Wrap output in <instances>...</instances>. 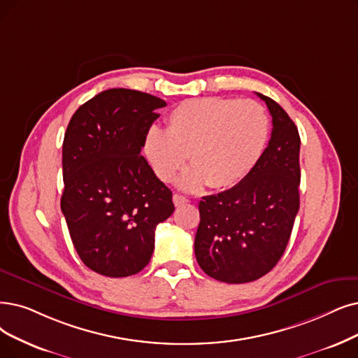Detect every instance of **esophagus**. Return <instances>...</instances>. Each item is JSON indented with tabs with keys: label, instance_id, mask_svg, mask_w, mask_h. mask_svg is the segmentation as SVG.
<instances>
[{
	"label": "esophagus",
	"instance_id": "34e87169",
	"mask_svg": "<svg viewBox=\"0 0 358 358\" xmlns=\"http://www.w3.org/2000/svg\"><path fill=\"white\" fill-rule=\"evenodd\" d=\"M188 201H189V199H188L187 196L180 195V194H175V195H173V203H175V206H176V207L183 206V204H187Z\"/></svg>",
	"mask_w": 358,
	"mask_h": 358
}]
</instances>
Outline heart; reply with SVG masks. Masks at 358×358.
Returning <instances> with one entry per match:
<instances>
[{"mask_svg": "<svg viewBox=\"0 0 358 358\" xmlns=\"http://www.w3.org/2000/svg\"><path fill=\"white\" fill-rule=\"evenodd\" d=\"M270 136L266 110L252 99L203 96L178 104L166 117V131L152 126L144 152L155 175L173 180L185 162L192 166L182 188L229 189L262 160Z\"/></svg>", "mask_w": 358, "mask_h": 358, "instance_id": "b5f03b06", "label": "heart"}]
</instances>
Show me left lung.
Returning a JSON list of instances; mask_svg holds the SVG:
<instances>
[{
    "instance_id": "1",
    "label": "left lung",
    "mask_w": 358,
    "mask_h": 358,
    "mask_svg": "<svg viewBox=\"0 0 358 358\" xmlns=\"http://www.w3.org/2000/svg\"><path fill=\"white\" fill-rule=\"evenodd\" d=\"M266 103L273 129L251 173L199 201L195 257L206 273L226 283H247L273 268L288 245L299 208V134L273 99Z\"/></svg>"
}]
</instances>
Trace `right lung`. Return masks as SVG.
<instances>
[{
    "mask_svg": "<svg viewBox=\"0 0 358 358\" xmlns=\"http://www.w3.org/2000/svg\"><path fill=\"white\" fill-rule=\"evenodd\" d=\"M162 107L145 92L107 90L76 110L64 134L62 211L80 260L103 276L144 268L157 224L175 211L171 191L141 155Z\"/></svg>",
    "mask_w": 358,
    "mask_h": 358,
    "instance_id": "add662e5",
    "label": "right lung"
}]
</instances>
